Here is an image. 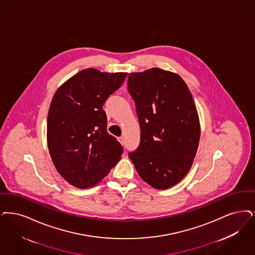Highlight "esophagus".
<instances>
[{"instance_id": "obj_1", "label": "esophagus", "mask_w": 255, "mask_h": 255, "mask_svg": "<svg viewBox=\"0 0 255 255\" xmlns=\"http://www.w3.org/2000/svg\"><path fill=\"white\" fill-rule=\"evenodd\" d=\"M118 139H119V141H120L121 144H123H123H125V140H124V137H123V136H120Z\"/></svg>"}]
</instances>
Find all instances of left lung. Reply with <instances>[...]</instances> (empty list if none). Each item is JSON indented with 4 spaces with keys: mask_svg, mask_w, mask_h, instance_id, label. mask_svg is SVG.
Returning <instances> with one entry per match:
<instances>
[{
    "mask_svg": "<svg viewBox=\"0 0 255 255\" xmlns=\"http://www.w3.org/2000/svg\"><path fill=\"white\" fill-rule=\"evenodd\" d=\"M128 90L141 129L139 146L129 157L146 183L169 189L189 173L198 148L194 98L178 74L157 67L130 73Z\"/></svg>",
    "mask_w": 255,
    "mask_h": 255,
    "instance_id": "8db88e82",
    "label": "left lung"
}]
</instances>
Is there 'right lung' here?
I'll list each match as a JSON object with an SVG mask.
<instances>
[{"label":"right lung","mask_w":255,"mask_h":255,"mask_svg":"<svg viewBox=\"0 0 255 255\" xmlns=\"http://www.w3.org/2000/svg\"><path fill=\"white\" fill-rule=\"evenodd\" d=\"M127 73L86 68L63 82L53 96L47 118V146L61 177L79 189L96 186L123 154L107 132L102 106Z\"/></svg>","instance_id":"right-lung-1"}]
</instances>
